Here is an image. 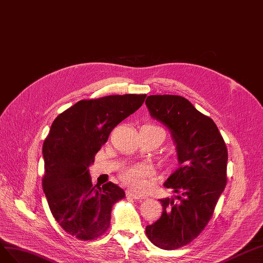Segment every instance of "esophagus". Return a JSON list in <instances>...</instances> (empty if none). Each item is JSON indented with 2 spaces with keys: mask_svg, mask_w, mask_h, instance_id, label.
Returning <instances> with one entry per match:
<instances>
[{
  "mask_svg": "<svg viewBox=\"0 0 263 263\" xmlns=\"http://www.w3.org/2000/svg\"><path fill=\"white\" fill-rule=\"evenodd\" d=\"M126 196L132 197V198H134V199H143V198H145L144 195L138 194V193L133 192V191H127V192H126Z\"/></svg>",
  "mask_w": 263,
  "mask_h": 263,
  "instance_id": "esophagus-1",
  "label": "esophagus"
}]
</instances>
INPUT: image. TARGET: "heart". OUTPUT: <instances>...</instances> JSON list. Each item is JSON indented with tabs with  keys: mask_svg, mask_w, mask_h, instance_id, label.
<instances>
[{
	"mask_svg": "<svg viewBox=\"0 0 263 263\" xmlns=\"http://www.w3.org/2000/svg\"><path fill=\"white\" fill-rule=\"evenodd\" d=\"M149 126L156 127V129H161V127L157 125H149ZM161 130L163 131V129ZM152 174H153V168L149 166V165L137 164V165H131V166H127L124 170H122L121 173H120V178H121L122 182L127 186H130L137 191H142L146 187L145 178L147 176H151Z\"/></svg>",
	"mask_w": 263,
	"mask_h": 263,
	"instance_id": "b5f03b06",
	"label": "heart"
}]
</instances>
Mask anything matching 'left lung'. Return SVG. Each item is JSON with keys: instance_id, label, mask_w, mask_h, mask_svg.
Wrapping results in <instances>:
<instances>
[{"instance_id": "1", "label": "left lung", "mask_w": 263, "mask_h": 263, "mask_svg": "<svg viewBox=\"0 0 263 263\" xmlns=\"http://www.w3.org/2000/svg\"><path fill=\"white\" fill-rule=\"evenodd\" d=\"M145 104L170 130L179 163L164 184L176 195L160 199L162 216L145 232L154 246L174 250L193 241L211 220L227 184V146L213 120L184 97L148 96Z\"/></svg>"}]
</instances>
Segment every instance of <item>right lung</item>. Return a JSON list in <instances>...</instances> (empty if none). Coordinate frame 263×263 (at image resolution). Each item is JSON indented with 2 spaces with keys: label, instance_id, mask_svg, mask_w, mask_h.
I'll return each mask as SVG.
<instances>
[{
  "label": "right lung",
  "instance_id": "add662e5",
  "mask_svg": "<svg viewBox=\"0 0 263 263\" xmlns=\"http://www.w3.org/2000/svg\"><path fill=\"white\" fill-rule=\"evenodd\" d=\"M146 95L80 100L52 122L43 144V191L50 212L67 234L93 240L110 226L111 209L125 197L114 183L92 185L89 166L110 132L134 114Z\"/></svg>",
  "mask_w": 263,
  "mask_h": 263
}]
</instances>
